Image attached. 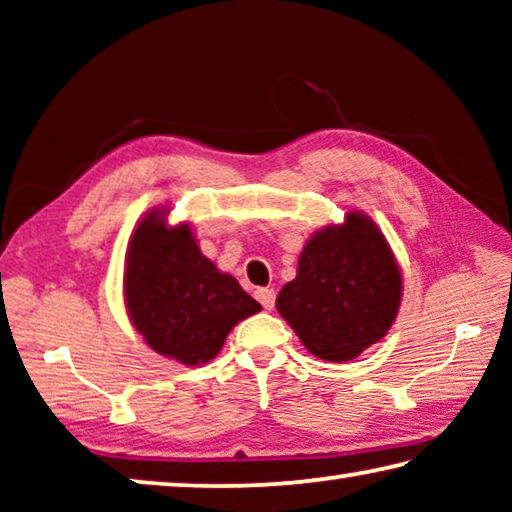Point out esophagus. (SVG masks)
Listing matches in <instances>:
<instances>
[{
    "label": "esophagus",
    "mask_w": 512,
    "mask_h": 512,
    "mask_svg": "<svg viewBox=\"0 0 512 512\" xmlns=\"http://www.w3.org/2000/svg\"><path fill=\"white\" fill-rule=\"evenodd\" d=\"M255 298L262 302V307L268 309V311L275 307V291L273 289H268V287L266 289H257L255 291Z\"/></svg>",
    "instance_id": "obj_1"
}]
</instances>
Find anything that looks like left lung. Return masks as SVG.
Masks as SVG:
<instances>
[{"mask_svg":"<svg viewBox=\"0 0 512 512\" xmlns=\"http://www.w3.org/2000/svg\"><path fill=\"white\" fill-rule=\"evenodd\" d=\"M402 296V275L384 235L350 212L309 239L296 280L275 305L302 345L325 361H350L388 332Z\"/></svg>","mask_w":512,"mask_h":512,"instance_id":"1","label":"left lung"}]
</instances>
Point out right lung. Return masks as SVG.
Wrapping results in <instances>:
<instances>
[{"label":"right lung","instance_id":"obj_1","mask_svg":"<svg viewBox=\"0 0 512 512\" xmlns=\"http://www.w3.org/2000/svg\"><path fill=\"white\" fill-rule=\"evenodd\" d=\"M126 307L151 348L185 366L216 357L239 320L262 305L201 255L189 225L146 214L128 244Z\"/></svg>","mask_w":512,"mask_h":512}]
</instances>
